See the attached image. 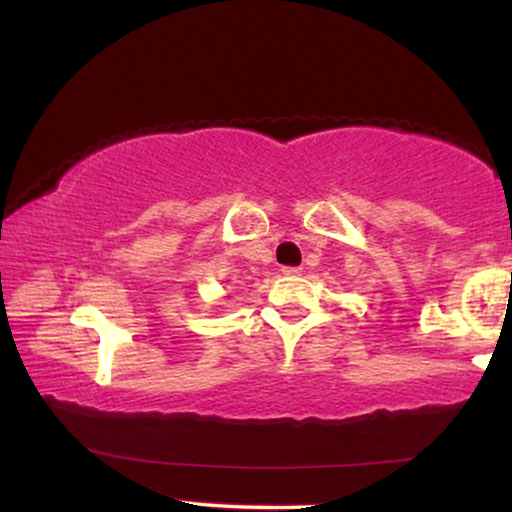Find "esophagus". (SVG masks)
I'll use <instances>...</instances> for the list:
<instances>
[{
  "label": "esophagus",
  "mask_w": 512,
  "mask_h": 512,
  "mask_svg": "<svg viewBox=\"0 0 512 512\" xmlns=\"http://www.w3.org/2000/svg\"><path fill=\"white\" fill-rule=\"evenodd\" d=\"M282 272H284V275H300V272H303V268H284Z\"/></svg>",
  "instance_id": "esophagus-1"
}]
</instances>
